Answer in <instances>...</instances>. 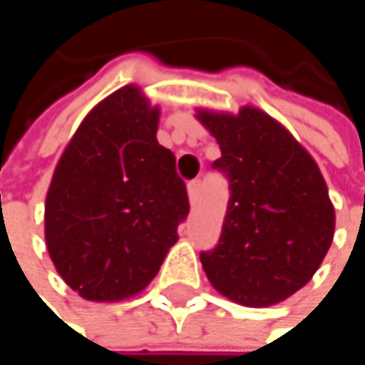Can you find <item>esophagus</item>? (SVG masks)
<instances>
[{
    "mask_svg": "<svg viewBox=\"0 0 365 365\" xmlns=\"http://www.w3.org/2000/svg\"><path fill=\"white\" fill-rule=\"evenodd\" d=\"M198 192H200V180H192V182L187 183V196H190L192 202H196Z\"/></svg>",
    "mask_w": 365,
    "mask_h": 365,
    "instance_id": "34e87169",
    "label": "esophagus"
}]
</instances>
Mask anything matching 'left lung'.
Instances as JSON below:
<instances>
[{
	"label": "left lung",
	"instance_id": "1",
	"mask_svg": "<svg viewBox=\"0 0 365 365\" xmlns=\"http://www.w3.org/2000/svg\"><path fill=\"white\" fill-rule=\"evenodd\" d=\"M220 143L213 169L230 198L217 245L200 262L211 285L243 307H270L304 287L334 239V205L313 156L257 108L198 110Z\"/></svg>",
	"mask_w": 365,
	"mask_h": 365
}]
</instances>
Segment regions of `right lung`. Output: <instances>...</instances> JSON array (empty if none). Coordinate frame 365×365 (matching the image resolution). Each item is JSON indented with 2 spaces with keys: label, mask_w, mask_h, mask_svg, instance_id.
<instances>
[{
  "label": "right lung",
  "mask_w": 365,
  "mask_h": 365,
  "mask_svg": "<svg viewBox=\"0 0 365 365\" xmlns=\"http://www.w3.org/2000/svg\"><path fill=\"white\" fill-rule=\"evenodd\" d=\"M158 108L137 86L111 93L65 148L46 194V247L82 298L145 289L187 217L175 156L156 139Z\"/></svg>",
  "instance_id": "1"
}]
</instances>
